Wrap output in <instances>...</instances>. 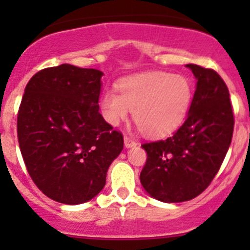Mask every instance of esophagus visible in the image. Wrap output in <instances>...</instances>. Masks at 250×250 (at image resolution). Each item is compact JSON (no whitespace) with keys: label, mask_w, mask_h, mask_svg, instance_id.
Returning a JSON list of instances; mask_svg holds the SVG:
<instances>
[{"label":"esophagus","mask_w":250,"mask_h":250,"mask_svg":"<svg viewBox=\"0 0 250 250\" xmlns=\"http://www.w3.org/2000/svg\"><path fill=\"white\" fill-rule=\"evenodd\" d=\"M125 147H133V146L137 145V143H135V141L133 140L132 138H129V137H127V135H125Z\"/></svg>","instance_id":"obj_1"}]
</instances>
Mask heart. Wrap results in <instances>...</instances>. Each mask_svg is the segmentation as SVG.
<instances>
[{
	"label": "heart",
	"mask_w": 250,
	"mask_h": 250,
	"mask_svg": "<svg viewBox=\"0 0 250 250\" xmlns=\"http://www.w3.org/2000/svg\"><path fill=\"white\" fill-rule=\"evenodd\" d=\"M102 98L105 120L117 125L132 110L133 120L148 137L175 130L188 115L192 99L190 81L183 75L153 72L125 78Z\"/></svg>",
	"instance_id": "obj_1"
}]
</instances>
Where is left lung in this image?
I'll list each match as a JSON object with an SVG mask.
<instances>
[{
  "label": "left lung",
  "mask_w": 250,
  "mask_h": 250,
  "mask_svg": "<svg viewBox=\"0 0 250 250\" xmlns=\"http://www.w3.org/2000/svg\"><path fill=\"white\" fill-rule=\"evenodd\" d=\"M197 87L185 122L167 139L143 144L141 185L153 198L176 203L203 192L224 162L233 134L230 93L213 69L188 64Z\"/></svg>",
  "instance_id": "8db88e82"
}]
</instances>
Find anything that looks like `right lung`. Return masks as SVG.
<instances>
[{
    "mask_svg": "<svg viewBox=\"0 0 250 250\" xmlns=\"http://www.w3.org/2000/svg\"><path fill=\"white\" fill-rule=\"evenodd\" d=\"M103 72L70 64L30 78L18 111L19 147L35 185L53 201L80 204L106 183L122 133L99 112Z\"/></svg>",
    "mask_w": 250,
    "mask_h": 250,
    "instance_id": "1",
    "label": "right lung"
}]
</instances>
